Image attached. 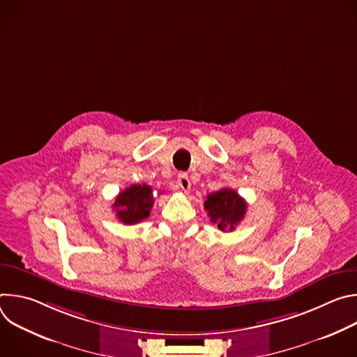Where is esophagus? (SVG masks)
Segmentation results:
<instances>
[{
  "label": "esophagus",
  "instance_id": "obj_1",
  "mask_svg": "<svg viewBox=\"0 0 357 357\" xmlns=\"http://www.w3.org/2000/svg\"><path fill=\"white\" fill-rule=\"evenodd\" d=\"M178 186L183 190V192H189L190 189V181H189V176L186 174H179L178 176Z\"/></svg>",
  "mask_w": 357,
  "mask_h": 357
}]
</instances>
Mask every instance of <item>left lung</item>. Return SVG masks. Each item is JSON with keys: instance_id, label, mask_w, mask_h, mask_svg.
<instances>
[{"instance_id": "1", "label": "left lung", "mask_w": 357, "mask_h": 357, "mask_svg": "<svg viewBox=\"0 0 357 357\" xmlns=\"http://www.w3.org/2000/svg\"><path fill=\"white\" fill-rule=\"evenodd\" d=\"M205 209L211 220L218 225L222 231H233L244 219L247 202L233 189L223 188L208 195Z\"/></svg>"}]
</instances>
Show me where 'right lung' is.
I'll use <instances>...</instances> for the list:
<instances>
[{
	"label": "right lung",
	"instance_id": "obj_1",
	"mask_svg": "<svg viewBox=\"0 0 357 357\" xmlns=\"http://www.w3.org/2000/svg\"><path fill=\"white\" fill-rule=\"evenodd\" d=\"M154 205V193L151 186L131 185L126 188L114 200L116 216L124 225H135L149 216L151 208Z\"/></svg>",
	"mask_w": 357,
	"mask_h": 357
}]
</instances>
